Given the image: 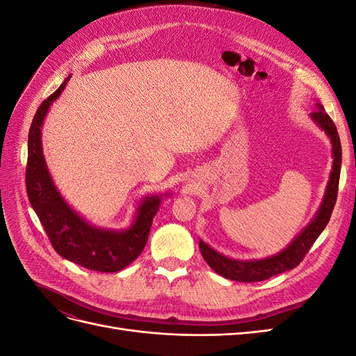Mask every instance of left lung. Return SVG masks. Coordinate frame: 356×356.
<instances>
[{"mask_svg":"<svg viewBox=\"0 0 356 356\" xmlns=\"http://www.w3.org/2000/svg\"><path fill=\"white\" fill-rule=\"evenodd\" d=\"M316 108L318 110L312 113L310 117L314 118V122L322 129V131H325V134L331 139L334 160L324 199H322V203L314 220L307 224V227L301 232L284 251L273 257L263 258V260H233V258H227L222 254H218L203 241H199L202 257L204 258V261L209 264L212 270H215L218 275L238 282H260L264 281V279L281 275L286 270H291V268L297 267L301 263L305 255L309 252L312 245L315 243L322 230L325 229V225L328 224L332 213L334 204H336L337 200L341 168V145L337 134V127L331 120V117L325 113L324 106L321 104H316Z\"/></svg>","mask_w":356,"mask_h":356,"instance_id":"obj_1","label":"left lung"}]
</instances>
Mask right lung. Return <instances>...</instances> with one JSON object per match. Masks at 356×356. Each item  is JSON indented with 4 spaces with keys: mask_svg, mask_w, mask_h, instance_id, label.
<instances>
[{
    "mask_svg": "<svg viewBox=\"0 0 356 356\" xmlns=\"http://www.w3.org/2000/svg\"><path fill=\"white\" fill-rule=\"evenodd\" d=\"M71 75L56 92L41 102L28 135L26 193L31 207L44 227L55 251L89 270L114 273L131 264L143 252L161 196H147L139 203L134 224L126 230L99 229L84 221L63 200L53 184L41 147V126L53 101H56Z\"/></svg>",
    "mask_w": 356,
    "mask_h": 356,
    "instance_id": "add662e5",
    "label": "right lung"
}]
</instances>
